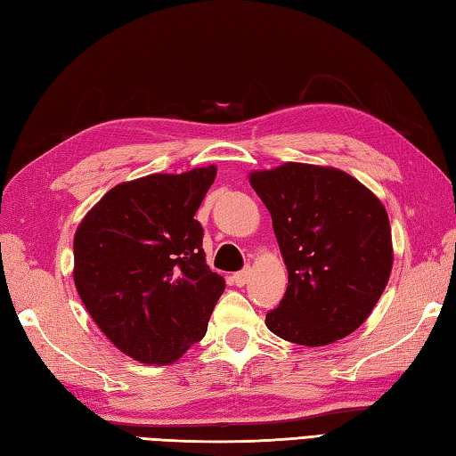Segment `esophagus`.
Listing matches in <instances>:
<instances>
[{
	"mask_svg": "<svg viewBox=\"0 0 456 456\" xmlns=\"http://www.w3.org/2000/svg\"><path fill=\"white\" fill-rule=\"evenodd\" d=\"M248 279H249V269H241V271L234 273V282H236V287H244L246 282H248Z\"/></svg>",
	"mask_w": 456,
	"mask_h": 456,
	"instance_id": "1",
	"label": "esophagus"
}]
</instances>
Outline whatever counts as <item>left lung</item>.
Returning a JSON list of instances; mask_svg holds the SVG:
<instances>
[{"instance_id": "1", "label": "left lung", "mask_w": 456, "mask_h": 456, "mask_svg": "<svg viewBox=\"0 0 456 456\" xmlns=\"http://www.w3.org/2000/svg\"><path fill=\"white\" fill-rule=\"evenodd\" d=\"M271 212L289 287L265 323L275 336L320 347L355 331L387 287L390 222L382 202L333 167L285 164L249 175Z\"/></svg>"}]
</instances>
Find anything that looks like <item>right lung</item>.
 <instances>
[{
    "instance_id": "1",
    "label": "right lung",
    "mask_w": 456,
    "mask_h": 456,
    "mask_svg": "<svg viewBox=\"0 0 456 456\" xmlns=\"http://www.w3.org/2000/svg\"><path fill=\"white\" fill-rule=\"evenodd\" d=\"M216 167L120 183L74 238V281L91 318L146 365L177 361L205 338L224 279L210 271L195 212Z\"/></svg>"
}]
</instances>
